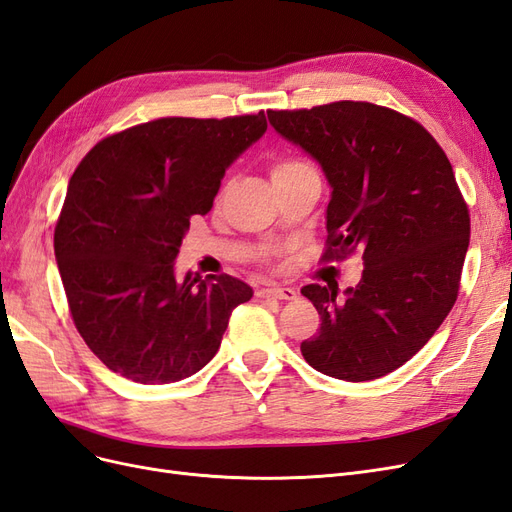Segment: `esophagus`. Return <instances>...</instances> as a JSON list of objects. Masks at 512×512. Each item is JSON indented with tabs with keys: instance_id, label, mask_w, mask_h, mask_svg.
<instances>
[{
	"instance_id": "34e87169",
	"label": "esophagus",
	"mask_w": 512,
	"mask_h": 512,
	"mask_svg": "<svg viewBox=\"0 0 512 512\" xmlns=\"http://www.w3.org/2000/svg\"><path fill=\"white\" fill-rule=\"evenodd\" d=\"M258 297H273L280 301H292V299H297V290L288 288V286H271V288L258 290Z\"/></svg>"
}]
</instances>
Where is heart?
Instances as JSON below:
<instances>
[{"mask_svg":"<svg viewBox=\"0 0 512 512\" xmlns=\"http://www.w3.org/2000/svg\"><path fill=\"white\" fill-rule=\"evenodd\" d=\"M305 166L303 162H294V160H282V162H275L273 168H271V175L277 177V175H284L288 173V170H294V168H301Z\"/></svg>","mask_w":512,"mask_h":512,"instance_id":"heart-1","label":"heart"}]
</instances>
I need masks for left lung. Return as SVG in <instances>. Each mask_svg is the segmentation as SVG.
Listing matches in <instances>:
<instances>
[{
    "label": "left lung",
    "mask_w": 512,
    "mask_h": 512,
    "mask_svg": "<svg viewBox=\"0 0 512 512\" xmlns=\"http://www.w3.org/2000/svg\"><path fill=\"white\" fill-rule=\"evenodd\" d=\"M331 188L327 258L363 254L354 288L307 284L320 331L301 344L324 376L376 380L410 361L457 301L470 215L446 153L421 123L369 102L267 111Z\"/></svg>",
    "instance_id": "obj_1"
}]
</instances>
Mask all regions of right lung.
<instances>
[{"label": "right lung", "mask_w": 512, "mask_h": 512, "mask_svg": "<svg viewBox=\"0 0 512 512\" xmlns=\"http://www.w3.org/2000/svg\"><path fill=\"white\" fill-rule=\"evenodd\" d=\"M267 132L265 113L164 117L100 141L68 185L55 258L72 320L115 374L170 384L203 369L254 290L232 275L177 277L192 215L228 166Z\"/></svg>", "instance_id": "add662e5"}]
</instances>
